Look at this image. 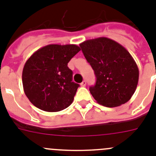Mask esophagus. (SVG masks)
<instances>
[{"instance_id": "esophagus-1", "label": "esophagus", "mask_w": 156, "mask_h": 156, "mask_svg": "<svg viewBox=\"0 0 156 156\" xmlns=\"http://www.w3.org/2000/svg\"><path fill=\"white\" fill-rule=\"evenodd\" d=\"M86 84H87V83H86V81H85V80H83V82L80 83V85H81V86H82V87H85V86H86Z\"/></svg>"}]
</instances>
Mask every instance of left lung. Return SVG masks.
Masks as SVG:
<instances>
[{"mask_svg":"<svg viewBox=\"0 0 156 156\" xmlns=\"http://www.w3.org/2000/svg\"><path fill=\"white\" fill-rule=\"evenodd\" d=\"M80 46L96 76L89 90L97 102L108 108L127 102L139 79L138 67L129 51L107 37L87 40Z\"/></svg>","mask_w":156,"mask_h":156,"instance_id":"8db88e82","label":"left lung"}]
</instances>
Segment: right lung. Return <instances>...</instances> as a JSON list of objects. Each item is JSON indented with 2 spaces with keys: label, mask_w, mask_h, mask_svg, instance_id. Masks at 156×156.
<instances>
[{
  "label": "right lung",
  "mask_w": 156,
  "mask_h": 156,
  "mask_svg": "<svg viewBox=\"0 0 156 156\" xmlns=\"http://www.w3.org/2000/svg\"><path fill=\"white\" fill-rule=\"evenodd\" d=\"M80 51L76 44H49L29 58L22 79L32 104L45 112H59L72 104L80 85L72 81L68 63Z\"/></svg>",
  "instance_id": "right-lung-1"
}]
</instances>
